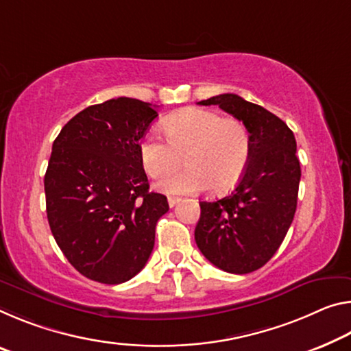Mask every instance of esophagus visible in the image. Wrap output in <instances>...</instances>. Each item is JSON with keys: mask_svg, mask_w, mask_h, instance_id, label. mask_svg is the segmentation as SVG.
Listing matches in <instances>:
<instances>
[{"mask_svg": "<svg viewBox=\"0 0 351 351\" xmlns=\"http://www.w3.org/2000/svg\"><path fill=\"white\" fill-rule=\"evenodd\" d=\"M180 202H181V198H178V197H169V206H170V208H173V206H176Z\"/></svg>", "mask_w": 351, "mask_h": 351, "instance_id": "34e87169", "label": "esophagus"}]
</instances>
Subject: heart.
<instances>
[{
  "mask_svg": "<svg viewBox=\"0 0 351 351\" xmlns=\"http://www.w3.org/2000/svg\"><path fill=\"white\" fill-rule=\"evenodd\" d=\"M162 138L147 136L138 143V158L152 178H162L180 167L186 169L160 180L156 187L169 195L234 187L245 173L252 138L241 120L221 117L202 108H187L167 117Z\"/></svg>",
  "mask_w": 351,
  "mask_h": 351,
  "instance_id": "obj_1",
  "label": "heart"
}]
</instances>
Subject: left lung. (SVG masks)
Masks as SVG:
<instances>
[{
    "label": "left lung",
    "instance_id": "left-lung-1",
    "mask_svg": "<svg viewBox=\"0 0 351 351\" xmlns=\"http://www.w3.org/2000/svg\"><path fill=\"white\" fill-rule=\"evenodd\" d=\"M247 126L252 154L230 195L202 202L195 242L204 258L228 274L245 275L267 264L285 241L297 210L302 169L289 126L263 106L234 93L203 99Z\"/></svg>",
    "mask_w": 351,
    "mask_h": 351
}]
</instances>
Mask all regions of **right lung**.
I'll return each mask as SVG.
<instances>
[{
    "mask_svg": "<svg viewBox=\"0 0 351 351\" xmlns=\"http://www.w3.org/2000/svg\"><path fill=\"white\" fill-rule=\"evenodd\" d=\"M158 117L149 103L114 98L76 114L56 137L45 173L48 223L88 280L120 285L145 267L167 197L149 192L138 142Z\"/></svg>",
    "mask_w": 351,
    "mask_h": 351,
    "instance_id": "1",
    "label": "right lung"
}]
</instances>
